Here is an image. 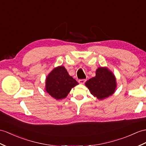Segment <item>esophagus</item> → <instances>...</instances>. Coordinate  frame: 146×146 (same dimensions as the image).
Masks as SVG:
<instances>
[{"label": "esophagus", "instance_id": "esophagus-1", "mask_svg": "<svg viewBox=\"0 0 146 146\" xmlns=\"http://www.w3.org/2000/svg\"><path fill=\"white\" fill-rule=\"evenodd\" d=\"M85 81H86L85 79H80L79 80V83L80 84H84L85 82Z\"/></svg>", "mask_w": 146, "mask_h": 146}]
</instances>
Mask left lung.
Masks as SVG:
<instances>
[{"instance_id":"obj_1","label":"left lung","mask_w":146,"mask_h":146,"mask_svg":"<svg viewBox=\"0 0 146 146\" xmlns=\"http://www.w3.org/2000/svg\"><path fill=\"white\" fill-rule=\"evenodd\" d=\"M96 76L85 82L90 94L98 100H102L115 93L117 87L116 79L106 67H100L96 70Z\"/></svg>"}]
</instances>
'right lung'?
Returning a JSON list of instances; mask_svg holds the SVG:
<instances>
[{"label":"right lung","mask_w":146,"mask_h":146,"mask_svg":"<svg viewBox=\"0 0 146 146\" xmlns=\"http://www.w3.org/2000/svg\"><path fill=\"white\" fill-rule=\"evenodd\" d=\"M78 84L65 67L60 66L53 69L46 77L45 90L56 100H62Z\"/></svg>","instance_id":"obj_1"}]
</instances>
